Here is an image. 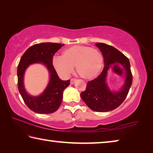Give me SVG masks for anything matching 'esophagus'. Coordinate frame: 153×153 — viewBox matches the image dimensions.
Returning a JSON list of instances; mask_svg holds the SVG:
<instances>
[{"label": "esophagus", "mask_w": 153, "mask_h": 153, "mask_svg": "<svg viewBox=\"0 0 153 153\" xmlns=\"http://www.w3.org/2000/svg\"><path fill=\"white\" fill-rule=\"evenodd\" d=\"M76 78H71V80H70V83H71V84H73L74 83L76 82Z\"/></svg>", "instance_id": "34e87169"}]
</instances>
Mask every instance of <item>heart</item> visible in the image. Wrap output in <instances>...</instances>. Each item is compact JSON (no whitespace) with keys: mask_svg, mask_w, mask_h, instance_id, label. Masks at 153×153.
Here are the masks:
<instances>
[{"mask_svg":"<svg viewBox=\"0 0 153 153\" xmlns=\"http://www.w3.org/2000/svg\"><path fill=\"white\" fill-rule=\"evenodd\" d=\"M102 54L89 46H75L63 52V55H55L53 65L61 76L68 77L76 65V71L85 78L94 77L99 73L102 66Z\"/></svg>","mask_w":153,"mask_h":153,"instance_id":"1","label":"heart"}]
</instances>
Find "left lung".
Masks as SVG:
<instances>
[{
    "mask_svg": "<svg viewBox=\"0 0 153 153\" xmlns=\"http://www.w3.org/2000/svg\"><path fill=\"white\" fill-rule=\"evenodd\" d=\"M104 57L105 67L97 78L89 81L81 98L90 109L97 112H107L117 108L128 95L132 83V74L128 57L113 46L104 43H97ZM120 64L126 70V81L120 91H111L105 83L107 71L113 65Z\"/></svg>",
    "mask_w": 153,
    "mask_h": 153,
    "instance_id": "1",
    "label": "left lung"
}]
</instances>
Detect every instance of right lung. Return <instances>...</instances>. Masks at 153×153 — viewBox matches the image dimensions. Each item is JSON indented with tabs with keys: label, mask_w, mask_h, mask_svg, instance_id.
<instances>
[{
	"label": "right lung",
	"mask_w": 153,
	"mask_h": 153,
	"mask_svg": "<svg viewBox=\"0 0 153 153\" xmlns=\"http://www.w3.org/2000/svg\"><path fill=\"white\" fill-rule=\"evenodd\" d=\"M64 45L45 42L36 44L25 52L17 67V86L25 105L32 111L40 114L55 112L60 107L63 100V90L70 84V79L63 81L59 78L53 65L55 53ZM35 62L45 64L50 73V81L42 95L32 97L25 91L23 85V75L30 64Z\"/></svg>",
	"instance_id": "1"
}]
</instances>
